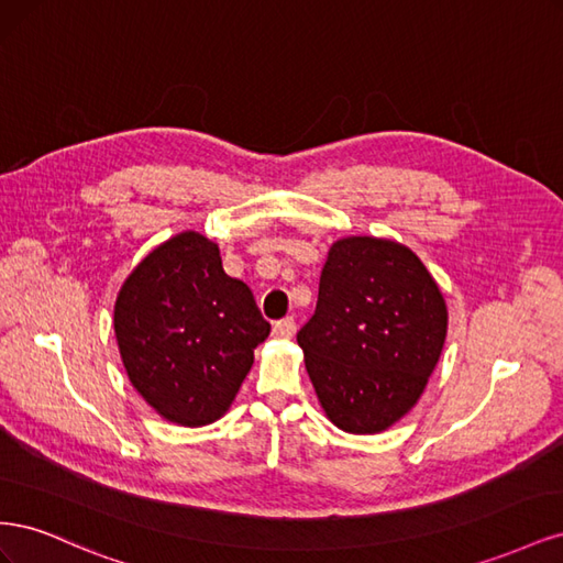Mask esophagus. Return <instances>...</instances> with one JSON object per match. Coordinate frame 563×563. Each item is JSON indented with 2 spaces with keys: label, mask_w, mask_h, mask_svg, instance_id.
<instances>
[{
  "label": "esophagus",
  "mask_w": 563,
  "mask_h": 563,
  "mask_svg": "<svg viewBox=\"0 0 563 563\" xmlns=\"http://www.w3.org/2000/svg\"><path fill=\"white\" fill-rule=\"evenodd\" d=\"M272 333L277 338H294L296 333V319L294 317H284L279 321H275V327H272Z\"/></svg>",
  "instance_id": "1"
}]
</instances>
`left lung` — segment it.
<instances>
[{
	"mask_svg": "<svg viewBox=\"0 0 563 563\" xmlns=\"http://www.w3.org/2000/svg\"><path fill=\"white\" fill-rule=\"evenodd\" d=\"M446 323L444 296L411 249L376 236L335 242L317 310L298 331L335 428L376 434L411 411L439 362Z\"/></svg>",
	"mask_w": 563,
	"mask_h": 563,
	"instance_id": "8db88e82",
	"label": "left lung"
}]
</instances>
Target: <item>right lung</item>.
Listing matches in <instances>:
<instances>
[{
	"mask_svg": "<svg viewBox=\"0 0 563 563\" xmlns=\"http://www.w3.org/2000/svg\"><path fill=\"white\" fill-rule=\"evenodd\" d=\"M114 333L141 397L166 420L199 428L228 411L269 323L251 288L225 275L218 246L183 232L131 272Z\"/></svg>",
	"mask_w": 563,
	"mask_h": 563,
	"instance_id": "add662e5",
	"label": "right lung"
}]
</instances>
